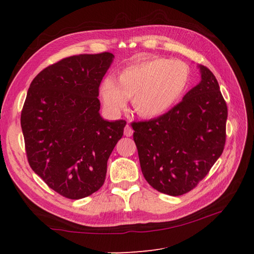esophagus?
I'll return each instance as SVG.
<instances>
[{
  "label": "esophagus",
  "instance_id": "esophagus-1",
  "mask_svg": "<svg viewBox=\"0 0 254 254\" xmlns=\"http://www.w3.org/2000/svg\"><path fill=\"white\" fill-rule=\"evenodd\" d=\"M124 135H126V136H132L133 135V130H132V127L128 126V124H127L126 127H124Z\"/></svg>",
  "mask_w": 254,
  "mask_h": 254
}]
</instances>
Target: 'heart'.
<instances>
[{
  "mask_svg": "<svg viewBox=\"0 0 254 254\" xmlns=\"http://www.w3.org/2000/svg\"><path fill=\"white\" fill-rule=\"evenodd\" d=\"M190 80L191 69L186 62L147 58L122 68L118 80L106 77L100 84L99 95L106 110L113 115L121 112L132 98L138 116L155 118L180 101Z\"/></svg>",
  "mask_w": 254,
  "mask_h": 254,
  "instance_id": "b5f03b06",
  "label": "heart"
}]
</instances>
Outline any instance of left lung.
Returning <instances> with one entry per match:
<instances>
[{
	"label": "left lung",
	"mask_w": 254,
	"mask_h": 254,
	"mask_svg": "<svg viewBox=\"0 0 254 254\" xmlns=\"http://www.w3.org/2000/svg\"><path fill=\"white\" fill-rule=\"evenodd\" d=\"M199 69L201 82L181 102L158 118L131 124L144 178L172 196L193 190L225 147L227 105L214 74L204 65Z\"/></svg>",
	"instance_id": "obj_1"
}]
</instances>
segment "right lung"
I'll return each instance as SVG.
<instances>
[{
	"label": "right lung",
	"mask_w": 254,
	"mask_h": 254,
	"mask_svg": "<svg viewBox=\"0 0 254 254\" xmlns=\"http://www.w3.org/2000/svg\"><path fill=\"white\" fill-rule=\"evenodd\" d=\"M113 55H78L44 68L32 80L20 124L29 166L60 195L78 199L102 187L107 161L124 120L99 115V86Z\"/></svg>",
	"instance_id": "right-lung-1"
}]
</instances>
